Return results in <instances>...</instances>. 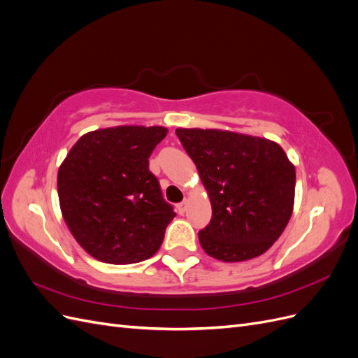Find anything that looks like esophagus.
I'll return each mask as SVG.
<instances>
[{"label": "esophagus", "mask_w": 358, "mask_h": 358, "mask_svg": "<svg viewBox=\"0 0 358 358\" xmlns=\"http://www.w3.org/2000/svg\"><path fill=\"white\" fill-rule=\"evenodd\" d=\"M187 208H188V201H187V200H183V201H180V203L178 204L179 213H185V212H187Z\"/></svg>", "instance_id": "esophagus-1"}]
</instances>
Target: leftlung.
Segmentation results:
<instances>
[{"label": "left lung", "instance_id": "left-lung-1", "mask_svg": "<svg viewBox=\"0 0 358 358\" xmlns=\"http://www.w3.org/2000/svg\"><path fill=\"white\" fill-rule=\"evenodd\" d=\"M209 194L212 220L199 231L204 252L227 263L264 254L294 206L296 169L272 140L221 129L178 128Z\"/></svg>", "mask_w": 358, "mask_h": 358}]
</instances>
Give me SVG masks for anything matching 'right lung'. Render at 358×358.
<instances>
[{"label": "right lung", "mask_w": 358, "mask_h": 358, "mask_svg": "<svg viewBox=\"0 0 358 358\" xmlns=\"http://www.w3.org/2000/svg\"><path fill=\"white\" fill-rule=\"evenodd\" d=\"M164 127L122 125L83 134L58 170L64 221L86 252L109 264L152 257L173 206L162 199L149 157Z\"/></svg>", "instance_id": "obj_1"}]
</instances>
